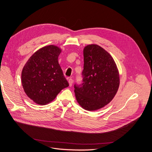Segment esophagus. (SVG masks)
Segmentation results:
<instances>
[{"label": "esophagus", "instance_id": "esophagus-1", "mask_svg": "<svg viewBox=\"0 0 152 152\" xmlns=\"http://www.w3.org/2000/svg\"><path fill=\"white\" fill-rule=\"evenodd\" d=\"M68 83H69V86H70V87L72 86V84H73L72 79H68Z\"/></svg>", "mask_w": 152, "mask_h": 152}]
</instances>
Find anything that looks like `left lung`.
Masks as SVG:
<instances>
[{"mask_svg": "<svg viewBox=\"0 0 152 152\" xmlns=\"http://www.w3.org/2000/svg\"><path fill=\"white\" fill-rule=\"evenodd\" d=\"M83 83L75 85L76 99L87 111L104 107L113 99L120 84V77L113 58L97 44L84 48Z\"/></svg>", "mask_w": 152, "mask_h": 152, "instance_id": "8db88e82", "label": "left lung"}]
</instances>
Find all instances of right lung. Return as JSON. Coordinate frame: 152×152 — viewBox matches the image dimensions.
<instances>
[{"instance_id": "add662e5", "label": "right lung", "mask_w": 152, "mask_h": 152, "mask_svg": "<svg viewBox=\"0 0 152 152\" xmlns=\"http://www.w3.org/2000/svg\"><path fill=\"white\" fill-rule=\"evenodd\" d=\"M61 49L54 45L40 48L33 54L21 72V83L27 96L40 105L47 104L68 87L58 63Z\"/></svg>"}]
</instances>
